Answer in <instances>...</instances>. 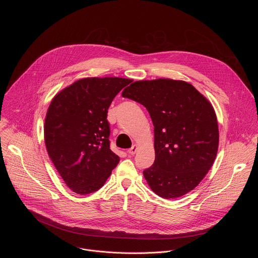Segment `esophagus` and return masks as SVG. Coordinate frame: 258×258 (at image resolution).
I'll list each match as a JSON object with an SVG mask.
<instances>
[{
  "instance_id": "obj_1",
  "label": "esophagus",
  "mask_w": 258,
  "mask_h": 258,
  "mask_svg": "<svg viewBox=\"0 0 258 258\" xmlns=\"http://www.w3.org/2000/svg\"><path fill=\"white\" fill-rule=\"evenodd\" d=\"M138 149H139V147H138V145H134L131 149H128V151H127V153L130 154V155H135L136 153H137V151H138Z\"/></svg>"
}]
</instances>
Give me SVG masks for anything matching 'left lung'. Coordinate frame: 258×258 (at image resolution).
Wrapping results in <instances>:
<instances>
[{
	"label": "left lung",
	"instance_id": "1",
	"mask_svg": "<svg viewBox=\"0 0 258 258\" xmlns=\"http://www.w3.org/2000/svg\"><path fill=\"white\" fill-rule=\"evenodd\" d=\"M121 96L145 106L154 125L155 161L143 172L151 190L174 199L195 189L218 149L211 103L191 84L170 79L135 82Z\"/></svg>",
	"mask_w": 258,
	"mask_h": 258
}]
</instances>
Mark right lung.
I'll list each match as a JSON object with an SVG mask.
<instances>
[{"mask_svg": "<svg viewBox=\"0 0 258 258\" xmlns=\"http://www.w3.org/2000/svg\"><path fill=\"white\" fill-rule=\"evenodd\" d=\"M132 80L85 78L55 95L45 118L46 149L66 186L86 195L99 190L119 162L110 150L107 110Z\"/></svg>", "mask_w": 258, "mask_h": 258, "instance_id": "right-lung-1", "label": "right lung"}]
</instances>
